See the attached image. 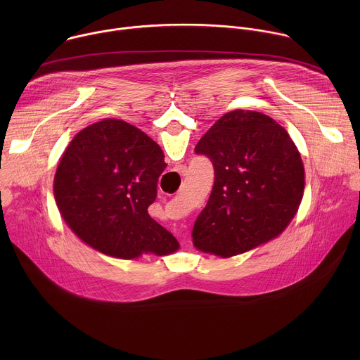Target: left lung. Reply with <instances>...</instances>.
Wrapping results in <instances>:
<instances>
[{
	"label": "left lung",
	"mask_w": 360,
	"mask_h": 360,
	"mask_svg": "<svg viewBox=\"0 0 360 360\" xmlns=\"http://www.w3.org/2000/svg\"><path fill=\"white\" fill-rule=\"evenodd\" d=\"M215 169L207 207L192 229L193 246L231 258L278 238L304 192V167L288 131L271 117L236 110L195 146Z\"/></svg>",
	"instance_id": "1"
}]
</instances>
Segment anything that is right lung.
<instances>
[{"label": "right lung", "mask_w": 360, "mask_h": 360, "mask_svg": "<svg viewBox=\"0 0 360 360\" xmlns=\"http://www.w3.org/2000/svg\"><path fill=\"white\" fill-rule=\"evenodd\" d=\"M164 158L155 141L122 120L81 129L54 178V199L67 226L92 249L118 259L175 253L179 242L148 214Z\"/></svg>", "instance_id": "right-lung-1"}]
</instances>
